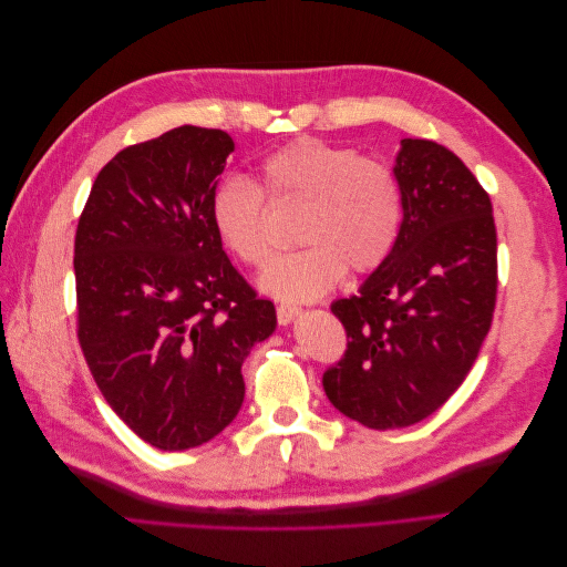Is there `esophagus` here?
<instances>
[{"label": "esophagus", "mask_w": 567, "mask_h": 567, "mask_svg": "<svg viewBox=\"0 0 567 567\" xmlns=\"http://www.w3.org/2000/svg\"><path fill=\"white\" fill-rule=\"evenodd\" d=\"M298 315H300V307H296V305H288V302L277 305V319L281 326H288Z\"/></svg>", "instance_id": "obj_1"}]
</instances>
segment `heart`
<instances>
[{
	"label": "heart",
	"instance_id": "1",
	"mask_svg": "<svg viewBox=\"0 0 567 567\" xmlns=\"http://www.w3.org/2000/svg\"><path fill=\"white\" fill-rule=\"evenodd\" d=\"M260 175L262 188L241 175L221 179L210 194V225L238 262L260 267L271 255L261 192L271 203L300 205L296 238L305 246L267 265L257 279L262 293L288 302L317 300L346 269L367 274L381 267L398 244L404 203L385 163L359 158L350 146L298 136L269 153Z\"/></svg>",
	"mask_w": 567,
	"mask_h": 567
}]
</instances>
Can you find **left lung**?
<instances>
[{
	"mask_svg": "<svg viewBox=\"0 0 567 567\" xmlns=\"http://www.w3.org/2000/svg\"><path fill=\"white\" fill-rule=\"evenodd\" d=\"M398 244L352 298L331 305L348 350L323 390L348 419L392 431L427 419L466 381L492 326L496 229L489 196L450 148L402 140Z\"/></svg>",
	"mask_w": 567,
	"mask_h": 567,
	"instance_id": "1",
	"label": "left lung"
}]
</instances>
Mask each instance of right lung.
I'll use <instances>...</instances> for the list:
<instances>
[{
	"label": "right lung",
	"mask_w": 567,
	"mask_h": 567,
	"mask_svg": "<svg viewBox=\"0 0 567 567\" xmlns=\"http://www.w3.org/2000/svg\"><path fill=\"white\" fill-rule=\"evenodd\" d=\"M231 151L227 132L194 125L127 146L78 221L82 354L115 414L163 452L225 431L244 404V359L277 329L210 225Z\"/></svg>",
	"instance_id": "obj_1"
}]
</instances>
